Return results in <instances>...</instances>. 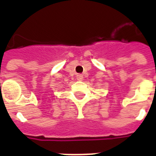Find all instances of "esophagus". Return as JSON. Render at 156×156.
<instances>
[{"label": "esophagus", "mask_w": 156, "mask_h": 156, "mask_svg": "<svg viewBox=\"0 0 156 156\" xmlns=\"http://www.w3.org/2000/svg\"><path fill=\"white\" fill-rule=\"evenodd\" d=\"M77 79H78V81H82L83 79V75L78 74L77 75Z\"/></svg>", "instance_id": "obj_1"}]
</instances>
